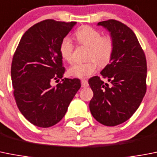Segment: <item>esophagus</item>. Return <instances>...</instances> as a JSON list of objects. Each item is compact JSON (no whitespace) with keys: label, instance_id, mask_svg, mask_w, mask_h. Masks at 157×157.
Listing matches in <instances>:
<instances>
[{"label":"esophagus","instance_id":"34e87169","mask_svg":"<svg viewBox=\"0 0 157 157\" xmlns=\"http://www.w3.org/2000/svg\"><path fill=\"white\" fill-rule=\"evenodd\" d=\"M81 86H82L83 88H86V87L89 86V83H88V81H87L86 80H82V81H81Z\"/></svg>","mask_w":157,"mask_h":157}]
</instances>
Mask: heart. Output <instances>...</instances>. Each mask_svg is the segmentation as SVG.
I'll list each match as a JSON object with an SVG mask.
<instances>
[{
    "label": "heart",
    "instance_id": "b5f03b06",
    "mask_svg": "<svg viewBox=\"0 0 157 157\" xmlns=\"http://www.w3.org/2000/svg\"><path fill=\"white\" fill-rule=\"evenodd\" d=\"M76 37L81 44L89 48L86 63H76L68 69V75L77 78H85L97 71V64L103 67L109 64L113 56V40L110 36H101V33L94 28L85 26L76 33ZM73 44L69 37L65 36L60 44V56L68 62L72 60ZM95 61L94 62V60Z\"/></svg>",
    "mask_w": 157,
    "mask_h": 157
}]
</instances>
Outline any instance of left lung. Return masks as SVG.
Segmentation results:
<instances>
[{"mask_svg":"<svg viewBox=\"0 0 157 157\" xmlns=\"http://www.w3.org/2000/svg\"><path fill=\"white\" fill-rule=\"evenodd\" d=\"M109 32L113 40L112 58L99 76L89 80L93 97L89 103L93 117L106 126H116L133 115L146 93L147 63L145 55L132 30L120 21L99 22Z\"/></svg>","mask_w":157,"mask_h":157,"instance_id":"left-lung-1","label":"left lung"}]
</instances>
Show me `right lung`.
Masks as SVG:
<instances>
[{"label": "right lung", "mask_w": 157, "mask_h": 157, "mask_svg": "<svg viewBox=\"0 0 157 157\" xmlns=\"http://www.w3.org/2000/svg\"><path fill=\"white\" fill-rule=\"evenodd\" d=\"M76 22L45 20L25 33L14 53L11 78L20 112L34 125L48 128L62 119L81 88L79 79L64 76L60 44Z\"/></svg>", "instance_id": "right-lung-1"}]
</instances>
